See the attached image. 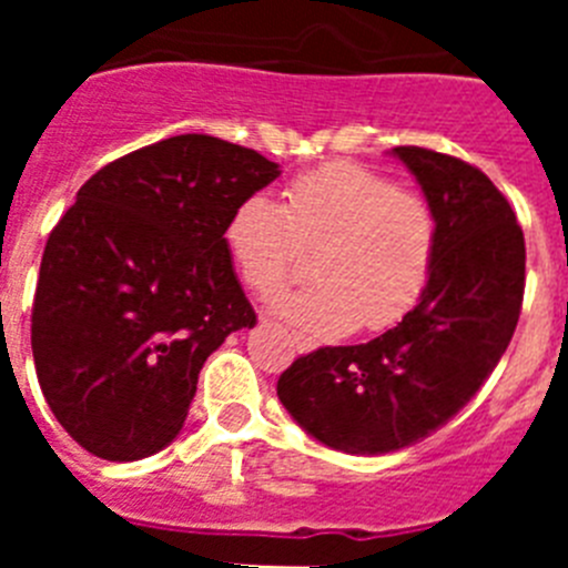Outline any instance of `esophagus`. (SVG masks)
<instances>
[{"label": "esophagus", "mask_w": 568, "mask_h": 568, "mask_svg": "<svg viewBox=\"0 0 568 568\" xmlns=\"http://www.w3.org/2000/svg\"><path fill=\"white\" fill-rule=\"evenodd\" d=\"M298 349H301V346H298Z\"/></svg>", "instance_id": "1"}]
</instances>
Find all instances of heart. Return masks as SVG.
Wrapping results in <instances>:
<instances>
[{
    "label": "heart",
    "instance_id": "1",
    "mask_svg": "<svg viewBox=\"0 0 568 568\" xmlns=\"http://www.w3.org/2000/svg\"><path fill=\"white\" fill-rule=\"evenodd\" d=\"M224 247L241 281L267 295L284 284L301 250H315L318 281L273 298V313L313 338L364 324L384 329L424 293L438 247V219L424 195L398 190L358 164L298 175L284 204L250 195L224 224Z\"/></svg>",
    "mask_w": 568,
    "mask_h": 568
}]
</instances>
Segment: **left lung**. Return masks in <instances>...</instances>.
Returning <instances> with one entry per match:
<instances>
[{"label": "left lung", "mask_w": 568, "mask_h": 568, "mask_svg": "<svg viewBox=\"0 0 568 568\" xmlns=\"http://www.w3.org/2000/svg\"><path fill=\"white\" fill-rule=\"evenodd\" d=\"M393 155L438 219L420 301L378 338L321 346L278 378L295 424L349 455L395 453L458 415L498 366L524 304V230L489 175L426 148Z\"/></svg>", "instance_id": "left-lung-1"}]
</instances>
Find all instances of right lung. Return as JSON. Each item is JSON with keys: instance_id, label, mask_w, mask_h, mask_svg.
Segmentation results:
<instances>
[{"instance_id": "right-lung-1", "label": "right lung", "mask_w": 568, "mask_h": 568, "mask_svg": "<svg viewBox=\"0 0 568 568\" xmlns=\"http://www.w3.org/2000/svg\"><path fill=\"white\" fill-rule=\"evenodd\" d=\"M278 164L184 133L104 164L44 244L30 346L50 413L90 455L139 460L187 418L204 361L255 313L224 247Z\"/></svg>"}]
</instances>
